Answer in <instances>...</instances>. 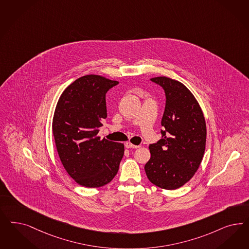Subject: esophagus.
Instances as JSON below:
<instances>
[{"label":"esophagus","instance_id":"obj_1","mask_svg":"<svg viewBox=\"0 0 249 249\" xmlns=\"http://www.w3.org/2000/svg\"><path fill=\"white\" fill-rule=\"evenodd\" d=\"M125 146H126L127 148H138L140 145H137V144H132V143H130V142H127V143L125 144Z\"/></svg>","mask_w":249,"mask_h":249}]
</instances>
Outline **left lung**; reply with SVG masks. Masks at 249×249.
I'll use <instances>...</instances> for the list:
<instances>
[{"label":"left lung","instance_id":"left-lung-1","mask_svg":"<svg viewBox=\"0 0 249 249\" xmlns=\"http://www.w3.org/2000/svg\"><path fill=\"white\" fill-rule=\"evenodd\" d=\"M165 90L166 106L161 120L162 138L149 145L144 165L153 184L176 190L188 182L201 165L206 144V124L201 106L183 83L167 77L150 79Z\"/></svg>","mask_w":249,"mask_h":249}]
</instances>
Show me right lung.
<instances>
[{
    "label": "right lung",
    "mask_w": 249,
    "mask_h": 249,
    "mask_svg": "<svg viewBox=\"0 0 249 249\" xmlns=\"http://www.w3.org/2000/svg\"><path fill=\"white\" fill-rule=\"evenodd\" d=\"M118 83L86 75L65 89L56 104L52 131L59 159L68 174L87 188L112 181L124 156V144L98 137L107 117L105 94Z\"/></svg>",
    "instance_id": "obj_1"
}]
</instances>
